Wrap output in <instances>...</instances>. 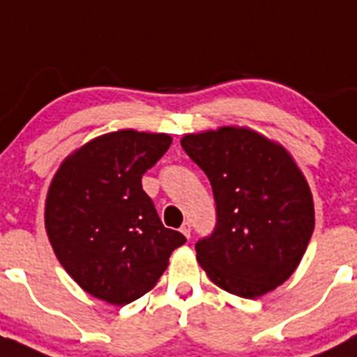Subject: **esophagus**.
<instances>
[{
  "mask_svg": "<svg viewBox=\"0 0 357 357\" xmlns=\"http://www.w3.org/2000/svg\"><path fill=\"white\" fill-rule=\"evenodd\" d=\"M181 232H182V234H184L185 238H188V239L191 238V223H189V222H185L184 225L181 227Z\"/></svg>",
  "mask_w": 357,
  "mask_h": 357,
  "instance_id": "esophagus-1",
  "label": "esophagus"
}]
</instances>
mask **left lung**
Here are the masks:
<instances>
[{
    "instance_id": "1",
    "label": "left lung",
    "mask_w": 357,
    "mask_h": 357,
    "mask_svg": "<svg viewBox=\"0 0 357 357\" xmlns=\"http://www.w3.org/2000/svg\"><path fill=\"white\" fill-rule=\"evenodd\" d=\"M181 144L216 202L214 232L195 245L198 264L232 295L273 291L301 264L314 230L304 173L282 144L247 127L185 134Z\"/></svg>"
}]
</instances>
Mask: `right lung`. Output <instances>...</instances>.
<instances>
[{
    "instance_id": "1",
    "label": "right lung",
    "mask_w": 357,
    "mask_h": 357,
    "mask_svg": "<svg viewBox=\"0 0 357 357\" xmlns=\"http://www.w3.org/2000/svg\"><path fill=\"white\" fill-rule=\"evenodd\" d=\"M172 135L132 128L69 153L46 195L44 225L56 259L84 291L125 305L157 284L185 238L166 229L141 178Z\"/></svg>"
}]
</instances>
